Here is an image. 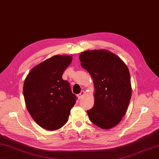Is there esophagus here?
I'll use <instances>...</instances> for the list:
<instances>
[{
    "label": "esophagus",
    "instance_id": "34e87169",
    "mask_svg": "<svg viewBox=\"0 0 159 159\" xmlns=\"http://www.w3.org/2000/svg\"><path fill=\"white\" fill-rule=\"evenodd\" d=\"M85 95V92L84 91H81V92H80L79 94H78V98L79 99H81Z\"/></svg>",
    "mask_w": 159,
    "mask_h": 159
}]
</instances>
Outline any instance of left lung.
<instances>
[{
	"label": "left lung",
	"mask_w": 159,
	"mask_h": 159,
	"mask_svg": "<svg viewBox=\"0 0 159 159\" xmlns=\"http://www.w3.org/2000/svg\"><path fill=\"white\" fill-rule=\"evenodd\" d=\"M79 59L92 75L96 90L94 105L87 111L90 121L103 129L114 127L121 120L130 102L129 70L120 57L104 50L83 52Z\"/></svg>",
	"instance_id": "left-lung-1"
}]
</instances>
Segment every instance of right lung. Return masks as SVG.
<instances>
[{"mask_svg": "<svg viewBox=\"0 0 159 159\" xmlns=\"http://www.w3.org/2000/svg\"><path fill=\"white\" fill-rule=\"evenodd\" d=\"M72 57L56 55L34 67L26 76L23 93L29 112L39 126L48 130L61 128L77 98L62 79Z\"/></svg>", "mask_w": 159, "mask_h": 159, "instance_id": "obj_1", "label": "right lung"}]
</instances>
